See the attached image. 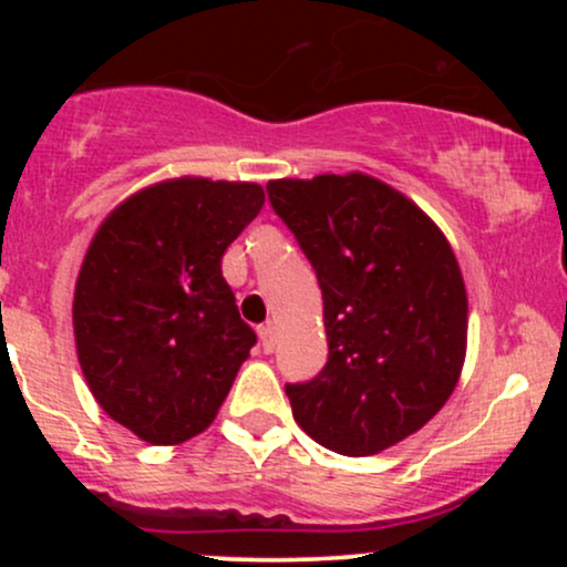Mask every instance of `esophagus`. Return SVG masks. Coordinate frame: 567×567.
<instances>
[{
    "instance_id": "obj_1",
    "label": "esophagus",
    "mask_w": 567,
    "mask_h": 567,
    "mask_svg": "<svg viewBox=\"0 0 567 567\" xmlns=\"http://www.w3.org/2000/svg\"><path fill=\"white\" fill-rule=\"evenodd\" d=\"M258 338H261V349L266 351V354H271V351H275V343H277L275 328H271L269 322L261 324V328H258Z\"/></svg>"
}]
</instances>
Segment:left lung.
I'll list each match as a JSON object with an SVG mask.
<instances>
[{"instance_id": "obj_1", "label": "left lung", "mask_w": 567, "mask_h": 567, "mask_svg": "<svg viewBox=\"0 0 567 567\" xmlns=\"http://www.w3.org/2000/svg\"><path fill=\"white\" fill-rule=\"evenodd\" d=\"M322 290L328 362L285 383L328 451L373 455L445 405L466 354V288L451 245L405 194L362 173L269 181Z\"/></svg>"}]
</instances>
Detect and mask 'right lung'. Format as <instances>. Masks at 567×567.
I'll return each mask as SVG.
<instances>
[{
  "mask_svg": "<svg viewBox=\"0 0 567 567\" xmlns=\"http://www.w3.org/2000/svg\"><path fill=\"white\" fill-rule=\"evenodd\" d=\"M261 207L258 184L162 181L114 207L87 247L74 290L84 381L152 445L205 432L256 347L220 258Z\"/></svg>",
  "mask_w": 567,
  "mask_h": 567,
  "instance_id": "obj_1",
  "label": "right lung"
}]
</instances>
